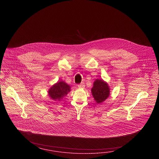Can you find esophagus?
<instances>
[{
    "instance_id": "1",
    "label": "esophagus",
    "mask_w": 159,
    "mask_h": 159,
    "mask_svg": "<svg viewBox=\"0 0 159 159\" xmlns=\"http://www.w3.org/2000/svg\"><path fill=\"white\" fill-rule=\"evenodd\" d=\"M77 86H78L79 89H84L85 87V85H84V84L83 83H82L81 84H79Z\"/></svg>"
}]
</instances>
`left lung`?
Returning <instances> with one entry per match:
<instances>
[{
    "mask_svg": "<svg viewBox=\"0 0 159 159\" xmlns=\"http://www.w3.org/2000/svg\"><path fill=\"white\" fill-rule=\"evenodd\" d=\"M91 90L94 100L98 104L105 101L110 96V87L108 84L102 79L95 80Z\"/></svg>",
    "mask_w": 159,
    "mask_h": 159,
    "instance_id": "1",
    "label": "left lung"
}]
</instances>
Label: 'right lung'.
Returning a JSON list of instances; mask_svg holds the SVG:
<instances>
[{"instance_id":"add662e5","label":"right lung","mask_w":159,"mask_h":159,"mask_svg":"<svg viewBox=\"0 0 159 159\" xmlns=\"http://www.w3.org/2000/svg\"><path fill=\"white\" fill-rule=\"evenodd\" d=\"M70 92V86L63 81H59L49 89L48 95L53 100L60 101L63 97L66 96L67 93Z\"/></svg>"}]
</instances>
